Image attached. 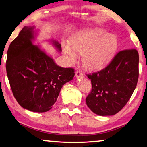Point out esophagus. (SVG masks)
I'll list each match as a JSON object with an SVG mask.
<instances>
[{"label":"esophagus","instance_id":"esophagus-1","mask_svg":"<svg viewBox=\"0 0 147 147\" xmlns=\"http://www.w3.org/2000/svg\"><path fill=\"white\" fill-rule=\"evenodd\" d=\"M75 76L76 78H80L83 76V74L80 71H76L75 73Z\"/></svg>","mask_w":147,"mask_h":147}]
</instances>
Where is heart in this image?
<instances>
[{
    "mask_svg": "<svg viewBox=\"0 0 147 147\" xmlns=\"http://www.w3.org/2000/svg\"><path fill=\"white\" fill-rule=\"evenodd\" d=\"M118 48V38L115 34L107 33L101 28H91L74 34L70 45L64 44L63 51L71 62L76 59V53L82 54L84 67L95 72L103 69L111 61Z\"/></svg>",
    "mask_w": 147,
    "mask_h": 147,
    "instance_id": "heart-1",
    "label": "heart"
}]
</instances>
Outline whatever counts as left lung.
I'll return each mask as SVG.
<instances>
[{
  "label": "left lung",
  "mask_w": 147,
  "mask_h": 147,
  "mask_svg": "<svg viewBox=\"0 0 147 147\" xmlns=\"http://www.w3.org/2000/svg\"><path fill=\"white\" fill-rule=\"evenodd\" d=\"M92 92L86 104L95 114L111 116L124 107L136 89L139 78V53L136 49L118 52L109 65L88 74Z\"/></svg>",
  "instance_id": "1"
}]
</instances>
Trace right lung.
Instances as JSON below:
<instances>
[{
    "mask_svg": "<svg viewBox=\"0 0 147 147\" xmlns=\"http://www.w3.org/2000/svg\"><path fill=\"white\" fill-rule=\"evenodd\" d=\"M34 29L25 26L10 44L6 73L18 103L30 111L44 113L52 108L63 86L73 80L74 70L58 66L39 46L34 45ZM51 41L61 52V44Z\"/></svg>",
    "mask_w": 147,
    "mask_h": 147,
    "instance_id": "add662e5",
    "label": "right lung"
}]
</instances>
